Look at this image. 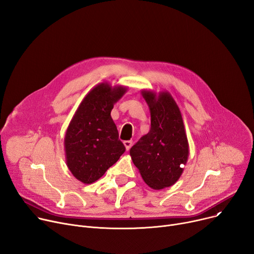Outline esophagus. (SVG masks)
<instances>
[{"label": "esophagus", "instance_id": "obj_1", "mask_svg": "<svg viewBox=\"0 0 254 254\" xmlns=\"http://www.w3.org/2000/svg\"><path fill=\"white\" fill-rule=\"evenodd\" d=\"M123 143H124V145H125L126 151H129V148H130L131 145H132V141H131V140H126V141H124Z\"/></svg>", "mask_w": 254, "mask_h": 254}]
</instances>
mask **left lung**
<instances>
[{"mask_svg": "<svg viewBox=\"0 0 254 254\" xmlns=\"http://www.w3.org/2000/svg\"><path fill=\"white\" fill-rule=\"evenodd\" d=\"M151 114V130L130 150L143 182L154 190L173 186L184 172L190 147L182 112L168 91L142 89Z\"/></svg>", "mask_w": 254, "mask_h": 254, "instance_id": "8db88e82", "label": "left lung"}]
</instances>
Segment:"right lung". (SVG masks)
I'll return each mask as SVG.
<instances>
[{
  "mask_svg": "<svg viewBox=\"0 0 254 254\" xmlns=\"http://www.w3.org/2000/svg\"><path fill=\"white\" fill-rule=\"evenodd\" d=\"M127 90L128 87L123 85L97 84L83 98L67 126L66 166L85 185L98 181L125 152L111 112Z\"/></svg>",
  "mask_w": 254,
  "mask_h": 254,
  "instance_id": "right-lung-1",
  "label": "right lung"
}]
</instances>
